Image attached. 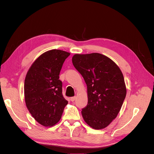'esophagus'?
<instances>
[{
  "label": "esophagus",
  "instance_id": "esophagus-1",
  "mask_svg": "<svg viewBox=\"0 0 154 154\" xmlns=\"http://www.w3.org/2000/svg\"><path fill=\"white\" fill-rule=\"evenodd\" d=\"M76 99V96L71 97V101H75Z\"/></svg>",
  "mask_w": 154,
  "mask_h": 154
}]
</instances>
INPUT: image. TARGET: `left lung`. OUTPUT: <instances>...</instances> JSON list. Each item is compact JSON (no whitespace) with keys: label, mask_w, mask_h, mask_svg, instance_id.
<instances>
[{"label":"left lung","mask_w":154,"mask_h":154,"mask_svg":"<svg viewBox=\"0 0 154 154\" xmlns=\"http://www.w3.org/2000/svg\"><path fill=\"white\" fill-rule=\"evenodd\" d=\"M72 62L87 86L83 118L92 128L103 129L117 117L123 103L127 88L123 73L112 60L100 53L76 54Z\"/></svg>","instance_id":"8db88e82"}]
</instances>
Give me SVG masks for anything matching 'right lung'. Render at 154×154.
Masks as SVG:
<instances>
[{"label": "right lung", "mask_w": 154, "mask_h": 154, "mask_svg": "<svg viewBox=\"0 0 154 154\" xmlns=\"http://www.w3.org/2000/svg\"><path fill=\"white\" fill-rule=\"evenodd\" d=\"M66 51L52 49L42 54L31 65L24 82V97L27 109L37 122L52 127L61 119L68 101L62 95L59 74Z\"/></svg>", "instance_id": "add662e5"}]
</instances>
